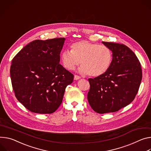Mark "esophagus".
Returning a JSON list of instances; mask_svg holds the SVG:
<instances>
[{"label":"esophagus","instance_id":"esophagus-1","mask_svg":"<svg viewBox=\"0 0 151 151\" xmlns=\"http://www.w3.org/2000/svg\"><path fill=\"white\" fill-rule=\"evenodd\" d=\"M81 79V77L80 76H78V75H75L74 76V79L75 80H78V79Z\"/></svg>","mask_w":151,"mask_h":151}]
</instances>
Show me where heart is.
I'll use <instances>...</instances> for the list:
<instances>
[{"label": "heart", "instance_id": "heart-1", "mask_svg": "<svg viewBox=\"0 0 151 151\" xmlns=\"http://www.w3.org/2000/svg\"><path fill=\"white\" fill-rule=\"evenodd\" d=\"M70 49V51L65 50L61 54L62 64L68 70H73L81 62V73L97 77L105 73L110 66L112 53L106 46L83 40L72 44Z\"/></svg>", "mask_w": 151, "mask_h": 151}]
</instances>
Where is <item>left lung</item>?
I'll return each mask as SVG.
<instances>
[{
    "mask_svg": "<svg viewBox=\"0 0 151 151\" xmlns=\"http://www.w3.org/2000/svg\"><path fill=\"white\" fill-rule=\"evenodd\" d=\"M112 51L113 60L107 71L89 78L87 99L94 111L113 113L129 105L137 93L142 79L140 63L127 46L102 42Z\"/></svg>",
    "mask_w": 151,
    "mask_h": 151,
    "instance_id": "8db88e82",
    "label": "left lung"
}]
</instances>
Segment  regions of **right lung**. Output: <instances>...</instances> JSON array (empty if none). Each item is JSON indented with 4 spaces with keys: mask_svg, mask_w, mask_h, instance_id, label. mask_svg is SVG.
I'll use <instances>...</instances> for the list:
<instances>
[{
    "mask_svg": "<svg viewBox=\"0 0 151 151\" xmlns=\"http://www.w3.org/2000/svg\"><path fill=\"white\" fill-rule=\"evenodd\" d=\"M65 38L36 40L14 57L11 83L17 100L30 111L51 114L61 105L74 76L59 63Z\"/></svg>",
    "mask_w": 151,
    "mask_h": 151,
    "instance_id": "right-lung-1",
    "label": "right lung"
}]
</instances>
